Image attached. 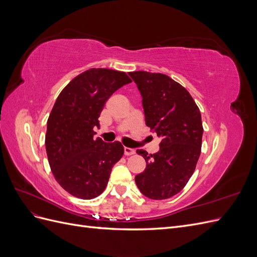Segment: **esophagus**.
Here are the masks:
<instances>
[{
    "label": "esophagus",
    "mask_w": 257,
    "mask_h": 257,
    "mask_svg": "<svg viewBox=\"0 0 257 257\" xmlns=\"http://www.w3.org/2000/svg\"><path fill=\"white\" fill-rule=\"evenodd\" d=\"M135 149H132V148H127V147H124V154L125 155H133L135 154Z\"/></svg>",
    "instance_id": "esophagus-1"
}]
</instances>
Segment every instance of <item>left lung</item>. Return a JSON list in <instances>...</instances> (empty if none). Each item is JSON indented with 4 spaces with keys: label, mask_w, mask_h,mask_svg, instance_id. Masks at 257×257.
Instances as JSON below:
<instances>
[{
    "label": "left lung",
    "mask_w": 257,
    "mask_h": 257,
    "mask_svg": "<svg viewBox=\"0 0 257 257\" xmlns=\"http://www.w3.org/2000/svg\"><path fill=\"white\" fill-rule=\"evenodd\" d=\"M128 75L141 92L146 125L161 138L157 153L136 151L147 166L135 182L145 196L167 199L184 188L195 170L204 132L200 111L190 93L167 75Z\"/></svg>",
    "instance_id": "1"
}]
</instances>
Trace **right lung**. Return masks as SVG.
<instances>
[{"label":"right lung","instance_id":"1","mask_svg":"<svg viewBox=\"0 0 257 257\" xmlns=\"http://www.w3.org/2000/svg\"><path fill=\"white\" fill-rule=\"evenodd\" d=\"M128 76L107 68H92L62 90L47 121L45 145L51 172L66 192L81 199L102 194L111 168L123 155L119 142L93 138L106 100Z\"/></svg>","mask_w":257,"mask_h":257}]
</instances>
